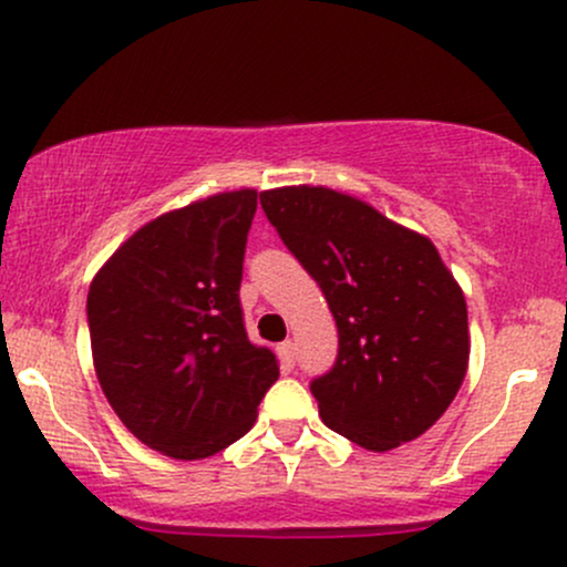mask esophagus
Instances as JSON below:
<instances>
[{
	"label": "esophagus",
	"instance_id": "1",
	"mask_svg": "<svg viewBox=\"0 0 567 567\" xmlns=\"http://www.w3.org/2000/svg\"><path fill=\"white\" fill-rule=\"evenodd\" d=\"M277 354H279V362H282V368L290 370L292 362H296V351H292V341H282V343H279Z\"/></svg>",
	"mask_w": 567,
	"mask_h": 567
}]
</instances>
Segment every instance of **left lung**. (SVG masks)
Returning <instances> with one entry per match:
<instances>
[{
    "instance_id": "8db88e82",
    "label": "left lung",
    "mask_w": 567,
    "mask_h": 567,
    "mask_svg": "<svg viewBox=\"0 0 567 567\" xmlns=\"http://www.w3.org/2000/svg\"><path fill=\"white\" fill-rule=\"evenodd\" d=\"M261 207L336 317V365L311 381L324 424L375 453L421 437L470 368L466 298L437 247L328 186L269 188Z\"/></svg>"
}]
</instances>
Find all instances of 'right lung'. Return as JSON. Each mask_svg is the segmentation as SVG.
<instances>
[{
	"label": "right lung",
	"mask_w": 567,
	"mask_h": 567,
	"mask_svg": "<svg viewBox=\"0 0 567 567\" xmlns=\"http://www.w3.org/2000/svg\"><path fill=\"white\" fill-rule=\"evenodd\" d=\"M256 188L162 213L125 239L87 292L97 383L143 445L197 461L245 437L279 365L239 309Z\"/></svg>",
	"instance_id": "add662e5"
}]
</instances>
